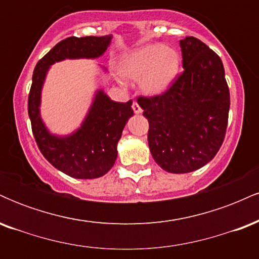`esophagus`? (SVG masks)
<instances>
[{
    "label": "esophagus",
    "mask_w": 259,
    "mask_h": 259,
    "mask_svg": "<svg viewBox=\"0 0 259 259\" xmlns=\"http://www.w3.org/2000/svg\"><path fill=\"white\" fill-rule=\"evenodd\" d=\"M133 111H134V113H136V114H140V113H142V109H141V107L139 106V103L138 102H133Z\"/></svg>",
    "instance_id": "obj_1"
}]
</instances>
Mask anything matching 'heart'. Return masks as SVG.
I'll return each mask as SVG.
<instances>
[{
  "instance_id": "b5f03b06",
  "label": "heart",
  "mask_w": 259,
  "mask_h": 259,
  "mask_svg": "<svg viewBox=\"0 0 259 259\" xmlns=\"http://www.w3.org/2000/svg\"><path fill=\"white\" fill-rule=\"evenodd\" d=\"M180 68L177 50L162 44H148L121 56L119 73L126 80H140V88L150 96L163 94L173 84Z\"/></svg>"
}]
</instances>
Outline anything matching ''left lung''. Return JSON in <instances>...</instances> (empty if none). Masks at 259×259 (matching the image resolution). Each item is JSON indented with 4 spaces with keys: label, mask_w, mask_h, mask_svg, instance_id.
Returning <instances> with one entry per match:
<instances>
[{
    "label": "left lung",
    "mask_w": 259,
    "mask_h": 259,
    "mask_svg": "<svg viewBox=\"0 0 259 259\" xmlns=\"http://www.w3.org/2000/svg\"><path fill=\"white\" fill-rule=\"evenodd\" d=\"M184 70L164 94L139 97L147 118L148 146L168 173L197 170L224 141L230 94L222 59L198 38L180 40Z\"/></svg>",
    "instance_id": "obj_1"
}]
</instances>
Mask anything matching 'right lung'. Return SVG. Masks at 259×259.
<instances>
[{"label": "right lung", "mask_w": 259, "mask_h": 259, "mask_svg": "<svg viewBox=\"0 0 259 259\" xmlns=\"http://www.w3.org/2000/svg\"><path fill=\"white\" fill-rule=\"evenodd\" d=\"M112 35L67 37L45 55L35 67L29 94L28 113L41 153L62 173L75 179H96L114 165L117 144L124 126L134 115L133 101L114 102L99 89L85 119L75 132L61 136L50 133L40 114L41 92L52 64L64 59H95L106 52Z\"/></svg>", "instance_id": "add662e5"}]
</instances>
